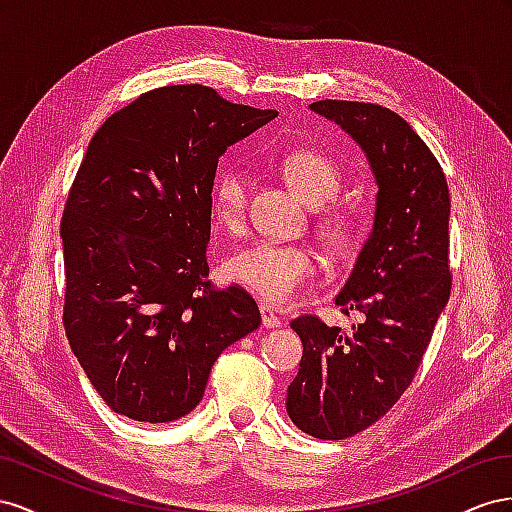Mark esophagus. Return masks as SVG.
I'll return each instance as SVG.
<instances>
[{
    "instance_id": "esophagus-1",
    "label": "esophagus",
    "mask_w": 512,
    "mask_h": 512,
    "mask_svg": "<svg viewBox=\"0 0 512 512\" xmlns=\"http://www.w3.org/2000/svg\"><path fill=\"white\" fill-rule=\"evenodd\" d=\"M261 321H264L266 328H279L281 326V317L276 315L270 306H261Z\"/></svg>"
}]
</instances>
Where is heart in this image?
Listing matches in <instances>:
<instances>
[{
  "label": "heart",
  "instance_id": "heart-1",
  "mask_svg": "<svg viewBox=\"0 0 512 512\" xmlns=\"http://www.w3.org/2000/svg\"><path fill=\"white\" fill-rule=\"evenodd\" d=\"M281 171L296 193L311 206H324L339 195L343 171L321 150L300 148L281 160ZM248 199V175L229 165L216 178L212 193L214 216L233 229L242 223ZM319 236L334 255H349L360 242V218L349 208H330L319 218ZM225 270L229 279L251 289L270 306L294 300L315 274V259L306 246L259 240L233 253Z\"/></svg>",
  "mask_w": 512,
  "mask_h": 512
}]
</instances>
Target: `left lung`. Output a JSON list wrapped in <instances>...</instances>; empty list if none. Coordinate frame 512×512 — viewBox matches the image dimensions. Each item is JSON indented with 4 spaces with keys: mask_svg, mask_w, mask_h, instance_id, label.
<instances>
[{
    "mask_svg": "<svg viewBox=\"0 0 512 512\" xmlns=\"http://www.w3.org/2000/svg\"><path fill=\"white\" fill-rule=\"evenodd\" d=\"M367 156L377 184L373 229L343 289L341 311L362 313L352 332L302 315L298 375L287 414L319 440H345L382 418L412 379L450 296V195L437 158L414 128L373 102L317 100Z\"/></svg>",
    "mask_w": 512,
    "mask_h": 512,
    "instance_id": "1",
    "label": "left lung"
}]
</instances>
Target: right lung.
<instances>
[{
  "instance_id": "add662e5",
  "label": "right lung",
  "mask_w": 512,
  "mask_h": 512,
  "mask_svg": "<svg viewBox=\"0 0 512 512\" xmlns=\"http://www.w3.org/2000/svg\"><path fill=\"white\" fill-rule=\"evenodd\" d=\"M206 85L145 92L98 128L62 216L64 328L115 414H191L212 364L261 324L240 285L206 259L218 156L276 118Z\"/></svg>"
}]
</instances>
